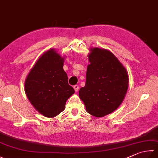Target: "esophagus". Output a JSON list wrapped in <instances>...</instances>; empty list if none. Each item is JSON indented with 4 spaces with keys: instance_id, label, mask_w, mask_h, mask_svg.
Listing matches in <instances>:
<instances>
[{
    "instance_id": "esophagus-1",
    "label": "esophagus",
    "mask_w": 158,
    "mask_h": 158,
    "mask_svg": "<svg viewBox=\"0 0 158 158\" xmlns=\"http://www.w3.org/2000/svg\"><path fill=\"white\" fill-rule=\"evenodd\" d=\"M73 89H75V91H78V89H79V86H78V85H74V86H73Z\"/></svg>"
}]
</instances>
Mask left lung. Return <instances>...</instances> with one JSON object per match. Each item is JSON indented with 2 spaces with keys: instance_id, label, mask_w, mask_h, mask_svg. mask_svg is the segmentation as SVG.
Here are the masks:
<instances>
[{
  "instance_id": "left-lung-1",
  "label": "left lung",
  "mask_w": 158,
  "mask_h": 158,
  "mask_svg": "<svg viewBox=\"0 0 158 158\" xmlns=\"http://www.w3.org/2000/svg\"><path fill=\"white\" fill-rule=\"evenodd\" d=\"M89 60L85 86L80 88L79 97L89 114L101 118L114 112L123 102L129 77L125 68L108 50L91 49Z\"/></svg>"
}]
</instances>
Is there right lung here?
<instances>
[{"mask_svg": "<svg viewBox=\"0 0 158 158\" xmlns=\"http://www.w3.org/2000/svg\"><path fill=\"white\" fill-rule=\"evenodd\" d=\"M64 58L53 49L41 56L27 77L25 90L29 100L45 117L63 111L66 101L74 94L63 69Z\"/></svg>", "mask_w": 158, "mask_h": 158, "instance_id": "right-lung-1", "label": "right lung"}]
</instances>
